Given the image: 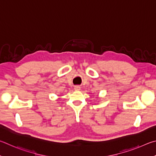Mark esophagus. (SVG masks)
Returning <instances> with one entry per match:
<instances>
[{
    "label": "esophagus",
    "mask_w": 156,
    "mask_h": 156,
    "mask_svg": "<svg viewBox=\"0 0 156 156\" xmlns=\"http://www.w3.org/2000/svg\"><path fill=\"white\" fill-rule=\"evenodd\" d=\"M74 89H75V90L78 91V90H80L81 88H80V86H75V88H74Z\"/></svg>",
    "instance_id": "1"
}]
</instances>
